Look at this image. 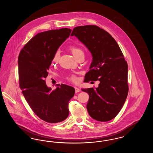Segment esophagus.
I'll return each instance as SVG.
<instances>
[{
  "label": "esophagus",
  "instance_id": "34e87169",
  "mask_svg": "<svg viewBox=\"0 0 153 153\" xmlns=\"http://www.w3.org/2000/svg\"><path fill=\"white\" fill-rule=\"evenodd\" d=\"M80 91V89L78 88L75 87V92L76 93H77V92H79Z\"/></svg>",
  "mask_w": 153,
  "mask_h": 153
}]
</instances>
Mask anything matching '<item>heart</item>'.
Wrapping results in <instances>:
<instances>
[{"label": "heart", "instance_id": "obj_1", "mask_svg": "<svg viewBox=\"0 0 153 153\" xmlns=\"http://www.w3.org/2000/svg\"><path fill=\"white\" fill-rule=\"evenodd\" d=\"M70 50L72 51V54L74 55V56L75 57H77V56H80L81 54H84V51L83 50L80 48L79 47H77V46H70ZM59 57H60V52L59 51H57L55 53L54 56H53V61L54 62H57L59 59ZM69 79L71 81H75L76 80V77L72 74L69 77Z\"/></svg>", "mask_w": 153, "mask_h": 153}]
</instances>
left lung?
<instances>
[{"label": "left lung", "mask_w": 153, "mask_h": 153, "mask_svg": "<svg viewBox=\"0 0 153 153\" xmlns=\"http://www.w3.org/2000/svg\"><path fill=\"white\" fill-rule=\"evenodd\" d=\"M71 36H76L92 56L84 81H100L97 88L82 89L89 96L88 112L97 121H109L120 111L128 92V65L123 53L110 34L95 25L76 27Z\"/></svg>", "instance_id": "left-lung-1"}]
</instances>
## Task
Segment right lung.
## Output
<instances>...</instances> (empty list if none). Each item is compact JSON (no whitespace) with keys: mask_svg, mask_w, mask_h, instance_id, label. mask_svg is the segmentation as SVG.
Returning <instances> with one entry per match:
<instances>
[{"mask_svg":"<svg viewBox=\"0 0 153 153\" xmlns=\"http://www.w3.org/2000/svg\"><path fill=\"white\" fill-rule=\"evenodd\" d=\"M71 31L62 28L39 33L24 46L18 57L22 94L36 116L50 123L68 117V103L75 93L74 88L63 84H57L58 87L51 90L45 80L55 53Z\"/></svg>","mask_w":153,"mask_h":153,"instance_id":"add662e5","label":"right lung"}]
</instances>
